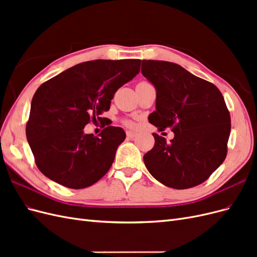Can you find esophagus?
<instances>
[{
	"label": "esophagus",
	"mask_w": 257,
	"mask_h": 257,
	"mask_svg": "<svg viewBox=\"0 0 257 257\" xmlns=\"http://www.w3.org/2000/svg\"><path fill=\"white\" fill-rule=\"evenodd\" d=\"M126 136H127V138H135L136 136H137V134L135 133V132H132V131H127L126 132Z\"/></svg>",
	"instance_id": "34e87169"
}]
</instances>
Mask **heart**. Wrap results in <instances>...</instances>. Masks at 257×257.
Masks as SVG:
<instances>
[{
  "mask_svg": "<svg viewBox=\"0 0 257 257\" xmlns=\"http://www.w3.org/2000/svg\"><path fill=\"white\" fill-rule=\"evenodd\" d=\"M126 124H127V125H130V126H132V125H133V123H132V122H130V121H127V122H126Z\"/></svg>",
  "mask_w": 257,
  "mask_h": 257,
  "instance_id": "1",
  "label": "heart"
}]
</instances>
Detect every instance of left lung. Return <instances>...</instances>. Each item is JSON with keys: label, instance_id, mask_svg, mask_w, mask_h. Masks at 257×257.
I'll return each instance as SVG.
<instances>
[{"label": "left lung", "instance_id": "left-lung-1", "mask_svg": "<svg viewBox=\"0 0 257 257\" xmlns=\"http://www.w3.org/2000/svg\"><path fill=\"white\" fill-rule=\"evenodd\" d=\"M142 73L157 90L149 122L175 134L169 143L152 134L154 147L144 155L147 169L168 188L184 190L203 183L227 153L230 114L222 93L172 62L143 60Z\"/></svg>", "mask_w": 257, "mask_h": 257}]
</instances>
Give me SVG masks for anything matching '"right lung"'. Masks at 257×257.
Returning <instances> with one entry per match:
<instances>
[{
	"label": "right lung",
	"mask_w": 257,
	"mask_h": 257,
	"mask_svg": "<svg viewBox=\"0 0 257 257\" xmlns=\"http://www.w3.org/2000/svg\"><path fill=\"white\" fill-rule=\"evenodd\" d=\"M139 69L137 59L88 61L36 90L26 132L36 165L46 177L69 189H84L109 170L125 132L107 126L94 137L83 128L102 119L116 90Z\"/></svg>",
	"instance_id": "add662e5"
}]
</instances>
